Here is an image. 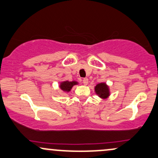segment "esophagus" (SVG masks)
<instances>
[{
	"mask_svg": "<svg viewBox=\"0 0 158 158\" xmlns=\"http://www.w3.org/2000/svg\"><path fill=\"white\" fill-rule=\"evenodd\" d=\"M82 82L85 85H87L88 84V79H87V78H85V79H83Z\"/></svg>",
	"mask_w": 158,
	"mask_h": 158,
	"instance_id": "34e87169",
	"label": "esophagus"
}]
</instances>
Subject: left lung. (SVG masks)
Returning <instances> with one entry per match:
<instances>
[{
    "label": "left lung",
    "mask_w": 158,
    "mask_h": 158,
    "mask_svg": "<svg viewBox=\"0 0 158 158\" xmlns=\"http://www.w3.org/2000/svg\"><path fill=\"white\" fill-rule=\"evenodd\" d=\"M95 93L99 98L102 99H106L110 95V88L106 82H100L94 87Z\"/></svg>",
    "instance_id": "obj_1"
}]
</instances>
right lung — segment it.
Here are the masks:
<instances>
[{"mask_svg":"<svg viewBox=\"0 0 158 158\" xmlns=\"http://www.w3.org/2000/svg\"><path fill=\"white\" fill-rule=\"evenodd\" d=\"M79 85V82L77 81H63L59 83V88L65 93H69L72 89V88L74 85Z\"/></svg>","mask_w":158,"mask_h":158,"instance_id":"1","label":"right lung"}]
</instances>
